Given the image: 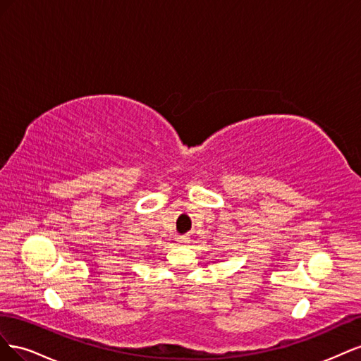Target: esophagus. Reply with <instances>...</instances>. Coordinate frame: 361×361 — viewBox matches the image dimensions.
Returning a JSON list of instances; mask_svg holds the SVG:
<instances>
[{
  "label": "esophagus",
  "instance_id": "obj_1",
  "mask_svg": "<svg viewBox=\"0 0 361 361\" xmlns=\"http://www.w3.org/2000/svg\"><path fill=\"white\" fill-rule=\"evenodd\" d=\"M176 241H178L179 245H185V244H187V243L190 241V238H188V236H178Z\"/></svg>",
  "mask_w": 361,
  "mask_h": 361
}]
</instances>
